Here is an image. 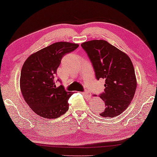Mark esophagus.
Here are the masks:
<instances>
[{"instance_id": "esophagus-1", "label": "esophagus", "mask_w": 157, "mask_h": 157, "mask_svg": "<svg viewBox=\"0 0 157 157\" xmlns=\"http://www.w3.org/2000/svg\"><path fill=\"white\" fill-rule=\"evenodd\" d=\"M83 94H84L85 97H86V99H90L91 94H90V92L88 90H85L84 92H83Z\"/></svg>"}]
</instances>
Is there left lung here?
<instances>
[{
  "label": "left lung",
  "mask_w": 157,
  "mask_h": 157,
  "mask_svg": "<svg viewBox=\"0 0 157 157\" xmlns=\"http://www.w3.org/2000/svg\"><path fill=\"white\" fill-rule=\"evenodd\" d=\"M93 67L97 80H105L100 97L106 109L99 115L114 117L122 113L134 96L137 83L134 67L129 56L105 40L81 44Z\"/></svg>",
  "instance_id": "left-lung-1"
}]
</instances>
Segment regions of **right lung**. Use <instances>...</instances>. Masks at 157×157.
Instances as JSON below:
<instances>
[{
	"instance_id": "add662e5",
	"label": "right lung",
	"mask_w": 157,
	"mask_h": 157,
	"mask_svg": "<svg viewBox=\"0 0 157 157\" xmlns=\"http://www.w3.org/2000/svg\"><path fill=\"white\" fill-rule=\"evenodd\" d=\"M77 44L56 42L33 53L22 67L20 88L24 100L40 116L54 119L67 111L73 92L56 86L57 69L67 53L78 47ZM59 81V79H57Z\"/></svg>"
}]
</instances>
